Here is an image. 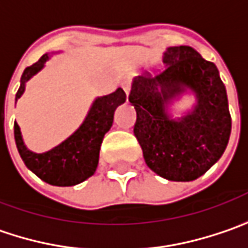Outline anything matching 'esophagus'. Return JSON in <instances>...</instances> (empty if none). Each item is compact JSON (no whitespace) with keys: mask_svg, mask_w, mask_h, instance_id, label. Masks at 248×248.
<instances>
[{"mask_svg":"<svg viewBox=\"0 0 248 248\" xmlns=\"http://www.w3.org/2000/svg\"><path fill=\"white\" fill-rule=\"evenodd\" d=\"M130 82L129 81H126V82H124V85H122V88H124V94H126V96L129 95V93H130Z\"/></svg>","mask_w":248,"mask_h":248,"instance_id":"esophagus-1","label":"esophagus"}]
</instances>
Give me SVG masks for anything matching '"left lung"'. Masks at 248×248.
<instances>
[{
  "instance_id": "8db88e82",
  "label": "left lung",
  "mask_w": 248,
  "mask_h": 248,
  "mask_svg": "<svg viewBox=\"0 0 248 248\" xmlns=\"http://www.w3.org/2000/svg\"><path fill=\"white\" fill-rule=\"evenodd\" d=\"M166 68L157 76L135 78L129 101L136 109L133 133L147 167L170 181H194L222 157L232 118L216 66L189 46L164 53ZM191 88L198 98L192 114L181 121L168 118L165 105Z\"/></svg>"
}]
</instances>
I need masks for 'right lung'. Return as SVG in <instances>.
Returning <instances> with one entry per match:
<instances>
[{"label":"right lung","mask_w":248,"mask_h":248,"mask_svg":"<svg viewBox=\"0 0 248 248\" xmlns=\"http://www.w3.org/2000/svg\"><path fill=\"white\" fill-rule=\"evenodd\" d=\"M47 59L49 54H43L35 64L25 68L21 77V87L15 99L23 94L25 82L39 70H42ZM124 101L126 94L122 88L95 99L94 105L91 107L90 113L80 129L47 153L36 154L29 152L23 144L19 126L15 122V143L25 166L35 172L40 180L50 185L70 186L87 180L96 170L101 143L113 124V112L116 107L124 104Z\"/></svg>","instance_id":"right-lung-1"}]
</instances>
